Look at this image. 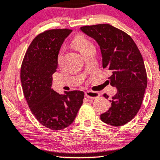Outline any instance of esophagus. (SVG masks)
Masks as SVG:
<instances>
[{
    "mask_svg": "<svg viewBox=\"0 0 160 160\" xmlns=\"http://www.w3.org/2000/svg\"><path fill=\"white\" fill-rule=\"evenodd\" d=\"M85 96L86 97L89 98V99H96L99 96V93L96 91H87L85 92Z\"/></svg>",
    "mask_w": 160,
    "mask_h": 160,
    "instance_id": "esophagus-1",
    "label": "esophagus"
}]
</instances>
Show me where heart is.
Instances as JSON below:
<instances>
[{
    "label": "heart",
    "mask_w": 160,
    "mask_h": 160,
    "mask_svg": "<svg viewBox=\"0 0 160 160\" xmlns=\"http://www.w3.org/2000/svg\"><path fill=\"white\" fill-rule=\"evenodd\" d=\"M73 44L75 46V48L81 52V54L86 52L87 50L90 49L91 48H93V44L89 41L88 39H87L86 37H84L83 36L79 35L74 38L73 40ZM61 57H62V51H60L58 55V62L59 63L61 61Z\"/></svg>",
    "instance_id": "obj_1"
}]
</instances>
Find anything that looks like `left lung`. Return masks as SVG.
Listing matches in <instances>:
<instances>
[{
    "instance_id": "left-lung-1",
    "label": "left lung",
    "mask_w": 160,
    "mask_h": 160,
    "mask_svg": "<svg viewBox=\"0 0 160 160\" xmlns=\"http://www.w3.org/2000/svg\"><path fill=\"white\" fill-rule=\"evenodd\" d=\"M80 30L99 44L102 67L112 72L110 85L117 88L116 94L110 100L111 107L100 118L112 126H123L139 111L147 87L141 53L130 36L111 25H86ZM104 97H109L106 93Z\"/></svg>"
}]
</instances>
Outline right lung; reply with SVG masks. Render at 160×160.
Segmentation results:
<instances>
[{"instance_id": "obj_1", "label": "right lung", "mask_w": 160, "mask_h": 160, "mask_svg": "<svg viewBox=\"0 0 160 160\" xmlns=\"http://www.w3.org/2000/svg\"><path fill=\"white\" fill-rule=\"evenodd\" d=\"M72 31L53 29L39 34L28 48L21 67L23 93L31 112L40 123L52 130L72 124L84 99L83 91L60 94L52 88L59 51Z\"/></svg>"}]
</instances>
